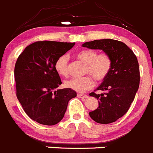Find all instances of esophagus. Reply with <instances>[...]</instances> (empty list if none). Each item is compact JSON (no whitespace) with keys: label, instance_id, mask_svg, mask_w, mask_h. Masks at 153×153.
Returning a JSON list of instances; mask_svg holds the SVG:
<instances>
[{"label":"esophagus","instance_id":"34e87169","mask_svg":"<svg viewBox=\"0 0 153 153\" xmlns=\"http://www.w3.org/2000/svg\"><path fill=\"white\" fill-rule=\"evenodd\" d=\"M77 96H78V97L81 98V99H85V98H88V96H87L86 94H77Z\"/></svg>","mask_w":153,"mask_h":153}]
</instances>
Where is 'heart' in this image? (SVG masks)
Masks as SVG:
<instances>
[{"label": "heart", "mask_w": 153, "mask_h": 153, "mask_svg": "<svg viewBox=\"0 0 153 153\" xmlns=\"http://www.w3.org/2000/svg\"><path fill=\"white\" fill-rule=\"evenodd\" d=\"M78 59L86 63L85 73L91 75H85L81 78H74L65 82V86L77 92L82 93L91 89L94 86V80L97 81H103L109 76L112 68V59L106 53L98 52L93 49H86L78 51L75 53ZM68 58L67 55H62L55 62V69L61 76L68 75Z\"/></svg>", "instance_id": "b5f03b06"}]
</instances>
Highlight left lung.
Instances as JSON below:
<instances>
[{"label":"left lung","instance_id":"obj_1","mask_svg":"<svg viewBox=\"0 0 153 153\" xmlns=\"http://www.w3.org/2000/svg\"><path fill=\"white\" fill-rule=\"evenodd\" d=\"M82 46L102 50L112 59L109 76L96 90L104 93L97 94L94 91L90 94L99 100V107L89 112L91 118L97 123H112L128 112L139 88L140 76L137 56L125 43L113 39L95 40Z\"/></svg>","mask_w":153,"mask_h":153}]
</instances>
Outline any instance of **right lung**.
Instances as JSON below:
<instances>
[{
  "label": "right lung",
  "mask_w": 153,
  "mask_h": 153,
  "mask_svg": "<svg viewBox=\"0 0 153 153\" xmlns=\"http://www.w3.org/2000/svg\"><path fill=\"white\" fill-rule=\"evenodd\" d=\"M75 43L40 41L19 56L14 69L16 97L30 118L54 125L64 117L68 101L77 94L70 88L56 90L62 84L55 62Z\"/></svg>",
  "instance_id": "right-lung-1"
}]
</instances>
